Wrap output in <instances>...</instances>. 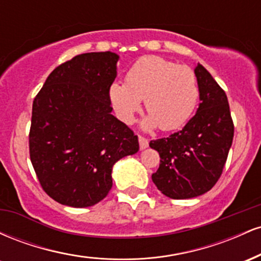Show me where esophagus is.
Segmentation results:
<instances>
[{
  "instance_id": "34e87169",
  "label": "esophagus",
  "mask_w": 261,
  "mask_h": 261,
  "mask_svg": "<svg viewBox=\"0 0 261 261\" xmlns=\"http://www.w3.org/2000/svg\"><path fill=\"white\" fill-rule=\"evenodd\" d=\"M139 143H140V148L141 149H146L148 147V140L145 139V137L139 136Z\"/></svg>"
}]
</instances>
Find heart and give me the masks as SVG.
I'll return each instance as SVG.
<instances>
[{"label":"heart","instance_id":"obj_1","mask_svg":"<svg viewBox=\"0 0 261 261\" xmlns=\"http://www.w3.org/2000/svg\"><path fill=\"white\" fill-rule=\"evenodd\" d=\"M109 98L116 115L126 124L145 100L149 115L142 126L164 131L179 128L189 120L199 99L196 74L189 66L147 56L139 60L126 73V83L113 82Z\"/></svg>","mask_w":261,"mask_h":261}]
</instances>
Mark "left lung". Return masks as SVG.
Returning a JSON list of instances; mask_svg holds the SVG:
<instances>
[{"instance_id": "obj_1", "label": "left lung", "mask_w": 261, "mask_h": 261, "mask_svg": "<svg viewBox=\"0 0 261 261\" xmlns=\"http://www.w3.org/2000/svg\"><path fill=\"white\" fill-rule=\"evenodd\" d=\"M194 72L200 97L195 115L178 133L149 142L161 157L152 180L162 194L176 200L211 190L222 174L234 135L226 93L202 65Z\"/></svg>"}]
</instances>
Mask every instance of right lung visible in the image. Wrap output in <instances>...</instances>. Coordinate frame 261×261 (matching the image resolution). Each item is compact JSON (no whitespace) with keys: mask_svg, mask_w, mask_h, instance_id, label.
<instances>
[{"mask_svg":"<svg viewBox=\"0 0 261 261\" xmlns=\"http://www.w3.org/2000/svg\"><path fill=\"white\" fill-rule=\"evenodd\" d=\"M115 53H87L58 66L33 101L31 161L41 187L61 205L88 207L113 187V166L139 139L113 115Z\"/></svg>","mask_w":261,"mask_h":261,"instance_id":"add662e5","label":"right lung"}]
</instances>
